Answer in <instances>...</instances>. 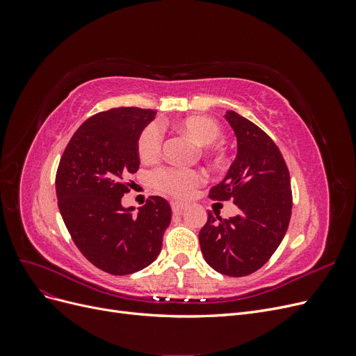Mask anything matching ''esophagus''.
Instances as JSON below:
<instances>
[{
    "mask_svg": "<svg viewBox=\"0 0 356 356\" xmlns=\"http://www.w3.org/2000/svg\"><path fill=\"white\" fill-rule=\"evenodd\" d=\"M170 207H172V211H174V213H179L182 209H186L187 204L181 203V202H172Z\"/></svg>",
    "mask_w": 356,
    "mask_h": 356,
    "instance_id": "esophagus-1",
    "label": "esophagus"
}]
</instances>
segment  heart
I'll return each mask as SVG.
<instances>
[{
    "instance_id": "b5f03b06",
    "label": "heart",
    "mask_w": 356,
    "mask_h": 356,
    "mask_svg": "<svg viewBox=\"0 0 356 356\" xmlns=\"http://www.w3.org/2000/svg\"><path fill=\"white\" fill-rule=\"evenodd\" d=\"M179 132L191 138L193 141L200 145L213 144L221 136V126L211 117L191 115L175 123ZM163 147V135L157 124H147L136 139L138 156L144 161H154L159 159ZM152 186L154 190L169 197L186 199L203 181V174L197 169L178 168V166H163L156 169L152 177Z\"/></svg>"
}]
</instances>
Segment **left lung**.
Returning a JSON list of instances; mask_svg holds the SVG:
<instances>
[{
	"label": "left lung",
	"instance_id": "8db88e82",
	"mask_svg": "<svg viewBox=\"0 0 356 356\" xmlns=\"http://www.w3.org/2000/svg\"><path fill=\"white\" fill-rule=\"evenodd\" d=\"M238 138V156L227 175L209 190L212 200L238 204V215L208 211L199 233L204 261L225 276L242 277L263 267L286 233L293 191L285 160L273 139L248 118L227 111Z\"/></svg>",
	"mask_w": 356,
	"mask_h": 356
}]
</instances>
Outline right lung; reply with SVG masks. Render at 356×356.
<instances>
[{"label": "right lung", "mask_w": 356, "mask_h": 356, "mask_svg": "<svg viewBox=\"0 0 356 356\" xmlns=\"http://www.w3.org/2000/svg\"><path fill=\"white\" fill-rule=\"evenodd\" d=\"M154 110L111 108L89 117L72 135L56 172L58 207L80 252L110 275H131L161 251L172 211L149 196L138 213L123 208L129 174L139 169L136 139Z\"/></svg>", "instance_id": "obj_1"}]
</instances>
